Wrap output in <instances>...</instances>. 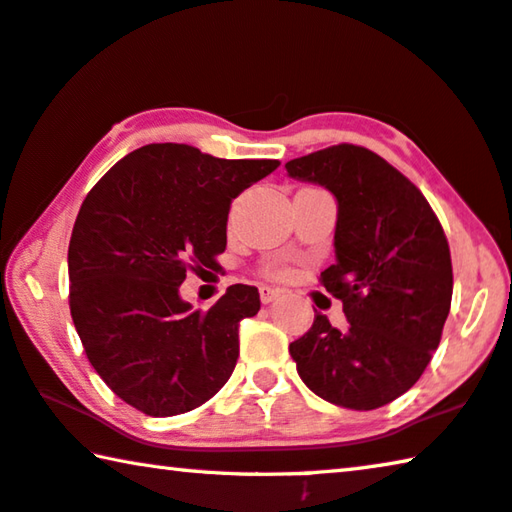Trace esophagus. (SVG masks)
<instances>
[{
  "label": "esophagus",
  "mask_w": 512,
  "mask_h": 512,
  "mask_svg": "<svg viewBox=\"0 0 512 512\" xmlns=\"http://www.w3.org/2000/svg\"><path fill=\"white\" fill-rule=\"evenodd\" d=\"M258 292H261V301H263V304H272V301H274L276 297H281V290L270 288V286H261V288H258Z\"/></svg>",
  "instance_id": "1"
}]
</instances>
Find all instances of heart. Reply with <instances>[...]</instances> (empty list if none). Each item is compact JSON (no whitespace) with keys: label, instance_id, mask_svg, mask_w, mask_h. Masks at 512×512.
<instances>
[{"label":"heart","instance_id":"obj_1","mask_svg":"<svg viewBox=\"0 0 512 512\" xmlns=\"http://www.w3.org/2000/svg\"><path fill=\"white\" fill-rule=\"evenodd\" d=\"M270 274H274V276H281V274H283V270H276V267H274V270H270Z\"/></svg>","mask_w":512,"mask_h":512}]
</instances>
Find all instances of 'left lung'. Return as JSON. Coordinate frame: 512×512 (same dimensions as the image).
<instances>
[{"instance_id":"obj_1","label":"left lung","mask_w":512,"mask_h":512,"mask_svg":"<svg viewBox=\"0 0 512 512\" xmlns=\"http://www.w3.org/2000/svg\"><path fill=\"white\" fill-rule=\"evenodd\" d=\"M286 170L338 201L335 263L320 283L349 322L338 331L317 313L290 356L317 397L381 408L413 388L440 345L454 292L447 236L420 188L370 149L342 142Z\"/></svg>"}]
</instances>
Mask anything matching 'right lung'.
<instances>
[{
	"instance_id": "1",
	"label": "right lung",
	"mask_w": 512,
	"mask_h": 512,
	"mask_svg": "<svg viewBox=\"0 0 512 512\" xmlns=\"http://www.w3.org/2000/svg\"><path fill=\"white\" fill-rule=\"evenodd\" d=\"M279 165L156 142L115 163L83 199L67 249L72 322L95 372L140 413H188L229 381L258 290L236 283L192 311L179 286L188 270L217 265L231 201Z\"/></svg>"
}]
</instances>
